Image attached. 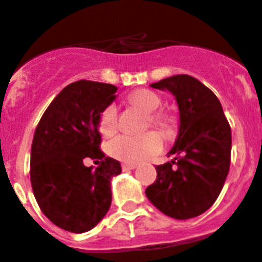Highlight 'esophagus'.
I'll return each mask as SVG.
<instances>
[{
  "label": "esophagus",
  "instance_id": "esophagus-1",
  "mask_svg": "<svg viewBox=\"0 0 262 262\" xmlns=\"http://www.w3.org/2000/svg\"><path fill=\"white\" fill-rule=\"evenodd\" d=\"M135 168V164H122V169H123V170H133V169Z\"/></svg>",
  "mask_w": 262,
  "mask_h": 262
}]
</instances>
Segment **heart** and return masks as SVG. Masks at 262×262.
Wrapping results in <instances>:
<instances>
[{
	"label": "heart",
	"mask_w": 262,
	"mask_h": 262,
	"mask_svg": "<svg viewBox=\"0 0 262 262\" xmlns=\"http://www.w3.org/2000/svg\"><path fill=\"white\" fill-rule=\"evenodd\" d=\"M128 101L148 114L151 126L164 131H170L174 119L168 111H157L161 106V98L152 90L138 89L128 96ZM118 126V108L115 105L106 106L99 115V131L105 136L113 135ZM163 148V140L156 133L143 135H119L108 143V154L127 164L140 163L147 157L157 154Z\"/></svg>",
	"instance_id": "1"
}]
</instances>
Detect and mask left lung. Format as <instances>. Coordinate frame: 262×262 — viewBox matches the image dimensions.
Returning a JSON list of instances; mask_svg holds the SVG:
<instances>
[{
	"label": "left lung",
	"mask_w": 262,
	"mask_h": 262,
	"mask_svg": "<svg viewBox=\"0 0 262 262\" xmlns=\"http://www.w3.org/2000/svg\"><path fill=\"white\" fill-rule=\"evenodd\" d=\"M174 96L180 129L168 156L157 165L156 181L145 195L163 214L185 221L209 210L223 189L231 161V127L217 97L189 75L155 82Z\"/></svg>",
	"instance_id": "obj_1"
}]
</instances>
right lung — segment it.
Here are the masks:
<instances>
[{
    "label": "right lung",
    "mask_w": 262,
    "mask_h": 262,
    "mask_svg": "<svg viewBox=\"0 0 262 262\" xmlns=\"http://www.w3.org/2000/svg\"><path fill=\"white\" fill-rule=\"evenodd\" d=\"M117 90L96 81L72 82L50 103L34 134L32 191L43 214L69 232L90 231L110 209L111 178L122 168L99 149L98 120ZM85 157L101 159V164L88 168Z\"/></svg>",
    "instance_id": "1"
}]
</instances>
